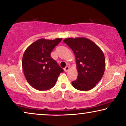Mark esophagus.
<instances>
[{
	"instance_id": "1",
	"label": "esophagus",
	"mask_w": 126,
	"mask_h": 126,
	"mask_svg": "<svg viewBox=\"0 0 126 126\" xmlns=\"http://www.w3.org/2000/svg\"><path fill=\"white\" fill-rule=\"evenodd\" d=\"M69 67L68 66H66L65 67V68H64V71H65V72H68V70H69Z\"/></svg>"
}]
</instances>
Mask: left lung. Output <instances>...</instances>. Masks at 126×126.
Returning a JSON list of instances; mask_svg holds the SVG:
<instances>
[{"label":"left lung","instance_id":"left-lung-1","mask_svg":"<svg viewBox=\"0 0 126 126\" xmlns=\"http://www.w3.org/2000/svg\"><path fill=\"white\" fill-rule=\"evenodd\" d=\"M63 42L71 48L76 57L77 79L72 81L75 89L88 91L101 80L105 69V59L101 49L86 37L66 38Z\"/></svg>","mask_w":126,"mask_h":126}]
</instances>
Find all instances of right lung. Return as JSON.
<instances>
[{"mask_svg":"<svg viewBox=\"0 0 126 126\" xmlns=\"http://www.w3.org/2000/svg\"><path fill=\"white\" fill-rule=\"evenodd\" d=\"M61 40L62 38L40 39L24 52L22 61L24 76L29 84L37 90H48L53 87L63 71L50 55Z\"/></svg>","mask_w":126,"mask_h":126,"instance_id":"add662e5","label":"right lung"}]
</instances>
